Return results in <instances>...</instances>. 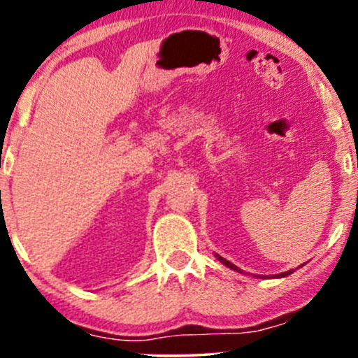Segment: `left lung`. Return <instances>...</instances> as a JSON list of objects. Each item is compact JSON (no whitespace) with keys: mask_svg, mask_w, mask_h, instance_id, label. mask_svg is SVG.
Wrapping results in <instances>:
<instances>
[{"mask_svg":"<svg viewBox=\"0 0 358 358\" xmlns=\"http://www.w3.org/2000/svg\"><path fill=\"white\" fill-rule=\"evenodd\" d=\"M215 257L219 259V261L222 262V264L227 266V268H231L232 271H237V273H242V271H241L239 268H237L236 264H232L231 261H227V259H224L222 256H219V254H215ZM291 273H293V269H291V271H286V273H281V274H274V278H286V276H289ZM254 278H264V276H257V274H254Z\"/></svg>","mask_w":358,"mask_h":358,"instance_id":"1","label":"left lung"}]
</instances>
